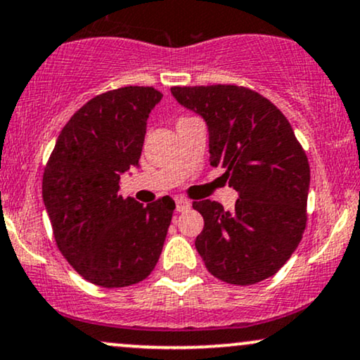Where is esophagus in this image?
Instances as JSON below:
<instances>
[{"label": "esophagus", "mask_w": 360, "mask_h": 360, "mask_svg": "<svg viewBox=\"0 0 360 360\" xmlns=\"http://www.w3.org/2000/svg\"><path fill=\"white\" fill-rule=\"evenodd\" d=\"M191 208V201L184 200V198H177L176 200V212H188Z\"/></svg>", "instance_id": "esophagus-1"}]
</instances>
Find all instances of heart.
I'll list each match as a JSON object with an SVG mask.
<instances>
[{"mask_svg": "<svg viewBox=\"0 0 360 360\" xmlns=\"http://www.w3.org/2000/svg\"><path fill=\"white\" fill-rule=\"evenodd\" d=\"M181 120H184V118H181Z\"/></svg>", "mask_w": 360, "mask_h": 360, "instance_id": "heart-1", "label": "heart"}]
</instances>
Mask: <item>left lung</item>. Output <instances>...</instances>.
Wrapping results in <instances>:
<instances>
[{
    "instance_id": "obj_1",
    "label": "left lung",
    "mask_w": 360,
    "mask_h": 360,
    "mask_svg": "<svg viewBox=\"0 0 360 360\" xmlns=\"http://www.w3.org/2000/svg\"><path fill=\"white\" fill-rule=\"evenodd\" d=\"M171 93L205 118L210 164L238 193L232 212L193 201L205 220L194 245L206 269L237 286L271 278L296 250L308 220L309 164L291 123L243 86H174Z\"/></svg>"
}]
</instances>
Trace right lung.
Masks as SVG:
<instances>
[{"instance_id":"1","label":"right lung","mask_w":360,"mask_h":360,"mask_svg":"<svg viewBox=\"0 0 360 360\" xmlns=\"http://www.w3.org/2000/svg\"><path fill=\"white\" fill-rule=\"evenodd\" d=\"M162 100L152 86L98 94L65 123L44 169L42 196L53 238L89 283L125 288L154 271L176 203L123 200L120 176L137 166L150 110Z\"/></svg>"}]
</instances>
